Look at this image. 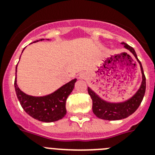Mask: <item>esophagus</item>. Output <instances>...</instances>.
<instances>
[{
  "label": "esophagus",
  "instance_id": "1",
  "mask_svg": "<svg viewBox=\"0 0 155 155\" xmlns=\"http://www.w3.org/2000/svg\"><path fill=\"white\" fill-rule=\"evenodd\" d=\"M87 78V74L86 73H84V72H83V73H81L80 74H79V77H78V78L81 79V80L86 79Z\"/></svg>",
  "mask_w": 155,
  "mask_h": 155
}]
</instances>
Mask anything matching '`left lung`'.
<instances>
[{
	"instance_id": "left-lung-1",
	"label": "left lung",
	"mask_w": 155,
	"mask_h": 155,
	"mask_svg": "<svg viewBox=\"0 0 155 155\" xmlns=\"http://www.w3.org/2000/svg\"><path fill=\"white\" fill-rule=\"evenodd\" d=\"M121 44L124 46L126 50H129L132 53L139 64L142 74L141 84L137 91L134 93V94H133L130 98H127L123 102H109L104 99L99 94L93 91L91 87H87L88 94H90L92 100L93 113L98 118L102 119V120H119L127 118L132 115L138 109L144 96L145 90H146V78L143 74L141 63L138 60L137 53L134 48L124 42H121Z\"/></svg>"
}]
</instances>
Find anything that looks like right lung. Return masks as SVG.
Masks as SVG:
<instances>
[{
	"instance_id": "1",
	"label": "right lung",
	"mask_w": 155,
	"mask_h": 155,
	"mask_svg": "<svg viewBox=\"0 0 155 155\" xmlns=\"http://www.w3.org/2000/svg\"><path fill=\"white\" fill-rule=\"evenodd\" d=\"M42 40H44V39H41L33 42ZM25 49H23L22 52ZM17 67L18 64L15 68V88L18 99L25 113L32 118L45 123L56 122L64 118L67 113L66 100L73 91L77 79L71 80L49 94L43 96H33L23 92L18 86Z\"/></svg>"
}]
</instances>
